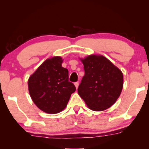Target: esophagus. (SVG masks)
Here are the masks:
<instances>
[{
    "label": "esophagus",
    "instance_id": "esophagus-1",
    "mask_svg": "<svg viewBox=\"0 0 149 149\" xmlns=\"http://www.w3.org/2000/svg\"><path fill=\"white\" fill-rule=\"evenodd\" d=\"M74 85H75V87H76V89H77V88H78V86H79V83H78V82H76V83H75V84H74Z\"/></svg>",
    "mask_w": 149,
    "mask_h": 149
}]
</instances>
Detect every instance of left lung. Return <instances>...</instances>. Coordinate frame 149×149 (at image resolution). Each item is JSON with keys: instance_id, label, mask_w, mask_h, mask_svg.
Here are the masks:
<instances>
[{"instance_id": "1", "label": "left lung", "mask_w": 149, "mask_h": 149, "mask_svg": "<svg viewBox=\"0 0 149 149\" xmlns=\"http://www.w3.org/2000/svg\"><path fill=\"white\" fill-rule=\"evenodd\" d=\"M79 59L84 65L85 75L78 87V94L89 109H108L122 93L123 73L102 55L91 54Z\"/></svg>"}]
</instances>
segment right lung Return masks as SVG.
Here are the masks:
<instances>
[{
    "label": "right lung",
    "instance_id": "right-lung-1",
    "mask_svg": "<svg viewBox=\"0 0 149 149\" xmlns=\"http://www.w3.org/2000/svg\"><path fill=\"white\" fill-rule=\"evenodd\" d=\"M61 56L47 59L28 79L33 102L47 114H57L66 107L75 87L68 81V70L62 66Z\"/></svg>",
    "mask_w": 149,
    "mask_h": 149
}]
</instances>
